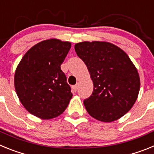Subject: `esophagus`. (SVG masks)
Masks as SVG:
<instances>
[{
	"label": "esophagus",
	"instance_id": "obj_1",
	"mask_svg": "<svg viewBox=\"0 0 154 154\" xmlns=\"http://www.w3.org/2000/svg\"><path fill=\"white\" fill-rule=\"evenodd\" d=\"M77 90H78V85H73V86H72V91H73V92H75Z\"/></svg>",
	"mask_w": 154,
	"mask_h": 154
}]
</instances>
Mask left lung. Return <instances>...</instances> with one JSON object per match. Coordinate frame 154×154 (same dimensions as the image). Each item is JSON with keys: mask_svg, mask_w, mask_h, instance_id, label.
<instances>
[{"mask_svg": "<svg viewBox=\"0 0 154 154\" xmlns=\"http://www.w3.org/2000/svg\"><path fill=\"white\" fill-rule=\"evenodd\" d=\"M75 50L93 82L92 95L83 101L87 112L107 123L122 117L135 103L140 85L130 58L109 42H79L75 45Z\"/></svg>", "mask_w": 154, "mask_h": 154, "instance_id": "obj_1", "label": "left lung"}]
</instances>
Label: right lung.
<instances>
[{
  "label": "right lung",
  "instance_id": "right-lung-1",
  "mask_svg": "<svg viewBox=\"0 0 154 154\" xmlns=\"http://www.w3.org/2000/svg\"><path fill=\"white\" fill-rule=\"evenodd\" d=\"M71 43L43 41L28 50L14 75L17 95L24 107L37 117L49 119L61 115L72 97L61 65Z\"/></svg>",
  "mask_w": 154,
  "mask_h": 154
}]
</instances>
